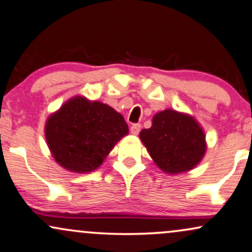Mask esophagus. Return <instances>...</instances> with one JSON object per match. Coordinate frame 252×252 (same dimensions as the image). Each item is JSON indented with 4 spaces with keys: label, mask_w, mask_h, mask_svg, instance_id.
<instances>
[{
    "label": "esophagus",
    "mask_w": 252,
    "mask_h": 252,
    "mask_svg": "<svg viewBox=\"0 0 252 252\" xmlns=\"http://www.w3.org/2000/svg\"><path fill=\"white\" fill-rule=\"evenodd\" d=\"M139 130H141V124H132V126H130V132H131L132 135H138Z\"/></svg>",
    "instance_id": "34e87169"
}]
</instances>
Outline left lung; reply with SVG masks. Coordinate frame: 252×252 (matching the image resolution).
<instances>
[{
	"mask_svg": "<svg viewBox=\"0 0 252 252\" xmlns=\"http://www.w3.org/2000/svg\"><path fill=\"white\" fill-rule=\"evenodd\" d=\"M139 138L156 165L170 175L192 170L207 151L201 124L191 115L172 109L157 113Z\"/></svg>",
	"mask_w": 252,
	"mask_h": 252,
	"instance_id": "obj_1",
	"label": "left lung"
}]
</instances>
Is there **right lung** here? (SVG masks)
<instances>
[{
	"label": "right lung",
	"mask_w": 252,
	"mask_h": 252,
	"mask_svg": "<svg viewBox=\"0 0 252 252\" xmlns=\"http://www.w3.org/2000/svg\"><path fill=\"white\" fill-rule=\"evenodd\" d=\"M128 124L110 105L75 96L48 117L44 126L51 156L65 170L87 174L99 168Z\"/></svg>",
	"instance_id": "1"
}]
</instances>
